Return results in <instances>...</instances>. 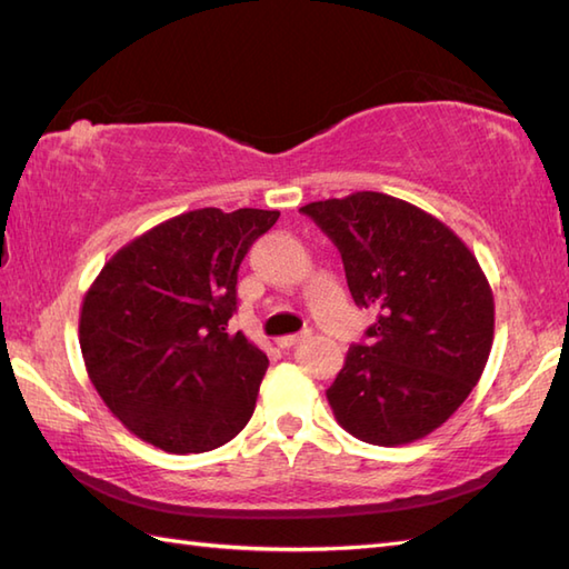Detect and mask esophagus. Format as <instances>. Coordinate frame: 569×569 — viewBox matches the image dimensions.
<instances>
[{
  "instance_id": "1",
  "label": "esophagus",
  "mask_w": 569,
  "mask_h": 569,
  "mask_svg": "<svg viewBox=\"0 0 569 569\" xmlns=\"http://www.w3.org/2000/svg\"><path fill=\"white\" fill-rule=\"evenodd\" d=\"M306 338H310V332H298V336H283V338L276 340V345H278V348H296V345L303 342Z\"/></svg>"
}]
</instances>
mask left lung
Wrapping results in <instances>:
<instances>
[{
    "label": "left lung",
    "mask_w": 569,
    "mask_h": 569,
    "mask_svg": "<svg viewBox=\"0 0 569 569\" xmlns=\"http://www.w3.org/2000/svg\"><path fill=\"white\" fill-rule=\"evenodd\" d=\"M336 243L352 300L375 308L328 402L375 447L439 429L481 380L493 345V291L476 256L425 209L382 192L300 207Z\"/></svg>",
    "instance_id": "obj_1"
}]
</instances>
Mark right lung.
Masks as SVG:
<instances>
[{
    "label": "right lung",
    "mask_w": 569,
    "mask_h": 569,
    "mask_svg": "<svg viewBox=\"0 0 569 569\" xmlns=\"http://www.w3.org/2000/svg\"><path fill=\"white\" fill-rule=\"evenodd\" d=\"M278 217L184 211L126 243L88 288L78 318L86 370L138 439L202 453L247 427L269 360L227 326L243 256Z\"/></svg>",
    "instance_id": "add662e5"
}]
</instances>
